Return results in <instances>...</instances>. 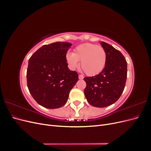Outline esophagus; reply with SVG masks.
<instances>
[{"mask_svg":"<svg viewBox=\"0 0 151 151\" xmlns=\"http://www.w3.org/2000/svg\"><path fill=\"white\" fill-rule=\"evenodd\" d=\"M79 79H83L84 76L83 75H79Z\"/></svg>","mask_w":151,"mask_h":151,"instance_id":"34e87169","label":"esophagus"}]
</instances>
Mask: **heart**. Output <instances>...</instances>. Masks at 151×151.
I'll return each instance as SVG.
<instances>
[{"label":"heart","instance_id":"b5f03b06","mask_svg":"<svg viewBox=\"0 0 151 151\" xmlns=\"http://www.w3.org/2000/svg\"><path fill=\"white\" fill-rule=\"evenodd\" d=\"M66 60L68 66L75 69L79 65L88 76H96L101 72L106 63V53L104 49L93 43H83L77 46L74 53L68 52Z\"/></svg>","mask_w":151,"mask_h":151}]
</instances>
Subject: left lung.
I'll use <instances>...</instances> for the list:
<instances>
[{
  "instance_id": "1",
  "label": "left lung",
  "mask_w": 151,
  "mask_h": 151,
  "mask_svg": "<svg viewBox=\"0 0 151 151\" xmlns=\"http://www.w3.org/2000/svg\"><path fill=\"white\" fill-rule=\"evenodd\" d=\"M106 53V63L99 74L86 77L84 94L93 106L104 108L115 103L124 90L127 76V63L122 53L111 45L101 42Z\"/></svg>"
}]
</instances>
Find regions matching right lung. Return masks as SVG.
Returning a JSON list of instances; mask_svg holds the SVG:
<instances>
[{
  "label": "right lung",
  "mask_w": 151,
  "mask_h": 151,
  "mask_svg": "<svg viewBox=\"0 0 151 151\" xmlns=\"http://www.w3.org/2000/svg\"><path fill=\"white\" fill-rule=\"evenodd\" d=\"M72 44L55 42L43 45L28 61L27 85L41 106L49 109L63 106L70 90L78 81V74L68 68L66 53Z\"/></svg>",
  "instance_id": "right-lung-1"
}]
</instances>
